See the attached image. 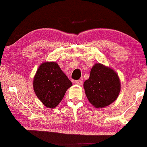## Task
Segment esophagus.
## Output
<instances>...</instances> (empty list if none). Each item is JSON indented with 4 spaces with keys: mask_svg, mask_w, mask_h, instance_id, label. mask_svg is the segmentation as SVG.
<instances>
[{
    "mask_svg": "<svg viewBox=\"0 0 147 147\" xmlns=\"http://www.w3.org/2000/svg\"><path fill=\"white\" fill-rule=\"evenodd\" d=\"M75 83H76V85L81 86V85H82V84H83V81H82V80H76Z\"/></svg>",
    "mask_w": 147,
    "mask_h": 147,
    "instance_id": "esophagus-1",
    "label": "esophagus"
}]
</instances>
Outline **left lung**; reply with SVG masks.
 Segmentation results:
<instances>
[{"label":"left lung","mask_w":147,"mask_h":147,"mask_svg":"<svg viewBox=\"0 0 147 147\" xmlns=\"http://www.w3.org/2000/svg\"><path fill=\"white\" fill-rule=\"evenodd\" d=\"M83 87L90 104L101 109L107 107L117 98L121 88L116 72L100 63L93 65Z\"/></svg>","instance_id":"obj_1"}]
</instances>
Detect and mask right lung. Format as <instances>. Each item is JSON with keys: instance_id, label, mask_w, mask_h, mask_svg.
<instances>
[{"instance_id": "1", "label": "right lung", "mask_w": 147, "mask_h": 147, "mask_svg": "<svg viewBox=\"0 0 147 147\" xmlns=\"http://www.w3.org/2000/svg\"><path fill=\"white\" fill-rule=\"evenodd\" d=\"M72 85L73 83L55 62H42L33 82L36 96L46 107L50 109L57 107Z\"/></svg>"}]
</instances>
